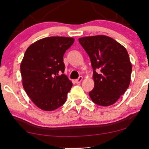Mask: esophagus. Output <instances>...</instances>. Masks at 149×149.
Returning a JSON list of instances; mask_svg holds the SVG:
<instances>
[{"instance_id": "esophagus-1", "label": "esophagus", "mask_w": 149, "mask_h": 149, "mask_svg": "<svg viewBox=\"0 0 149 149\" xmlns=\"http://www.w3.org/2000/svg\"><path fill=\"white\" fill-rule=\"evenodd\" d=\"M83 77H80L78 79H77V80L75 81V83H76L77 84H79V83H80L81 82V81H83Z\"/></svg>"}]
</instances>
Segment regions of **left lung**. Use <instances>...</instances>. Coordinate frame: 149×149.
<instances>
[{
  "label": "left lung",
  "instance_id": "left-lung-1",
  "mask_svg": "<svg viewBox=\"0 0 149 149\" xmlns=\"http://www.w3.org/2000/svg\"><path fill=\"white\" fill-rule=\"evenodd\" d=\"M79 41L90 58L94 88L93 102L102 107L115 104L129 87L132 66L124 47L105 35L85 36Z\"/></svg>",
  "mask_w": 149,
  "mask_h": 149
}]
</instances>
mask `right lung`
<instances>
[{
  "label": "right lung",
  "mask_w": 149,
  "mask_h": 149,
  "mask_svg": "<svg viewBox=\"0 0 149 149\" xmlns=\"http://www.w3.org/2000/svg\"><path fill=\"white\" fill-rule=\"evenodd\" d=\"M74 42L72 37L43 38L30 45L24 54L20 64L22 85L42 111H53L66 102L72 83L63 74V56Z\"/></svg>",
  "instance_id": "obj_1"
}]
</instances>
